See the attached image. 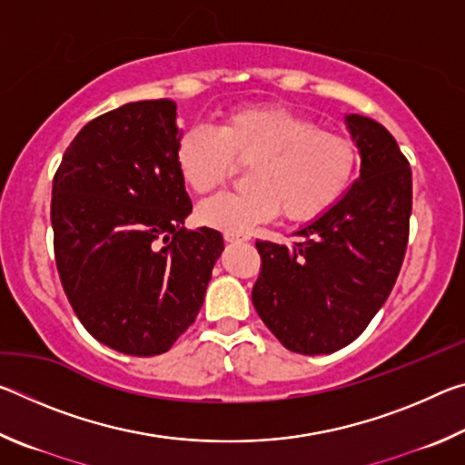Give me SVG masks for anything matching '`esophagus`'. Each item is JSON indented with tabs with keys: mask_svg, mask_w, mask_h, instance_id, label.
Segmentation results:
<instances>
[{
	"mask_svg": "<svg viewBox=\"0 0 465 465\" xmlns=\"http://www.w3.org/2000/svg\"><path fill=\"white\" fill-rule=\"evenodd\" d=\"M225 242H248L250 235L248 233H240V232H223Z\"/></svg>",
	"mask_w": 465,
	"mask_h": 465,
	"instance_id": "obj_1",
	"label": "esophagus"
}]
</instances>
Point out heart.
<instances>
[{"label":"heart","instance_id":"b5f03b06","mask_svg":"<svg viewBox=\"0 0 465 465\" xmlns=\"http://www.w3.org/2000/svg\"><path fill=\"white\" fill-rule=\"evenodd\" d=\"M248 161V186L204 201L196 211L203 225L243 233L279 213L291 223L312 222L349 191L359 147L293 110L254 104L230 110L217 129H188L174 153L180 180L196 194L222 184L233 162Z\"/></svg>","mask_w":465,"mask_h":465}]
</instances>
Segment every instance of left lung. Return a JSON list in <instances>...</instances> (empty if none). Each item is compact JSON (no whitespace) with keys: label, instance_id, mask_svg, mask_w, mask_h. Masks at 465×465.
<instances>
[{"label":"left lung","instance_id":"1","mask_svg":"<svg viewBox=\"0 0 465 465\" xmlns=\"http://www.w3.org/2000/svg\"><path fill=\"white\" fill-rule=\"evenodd\" d=\"M361 176L326 213L285 243L256 242L258 316L285 349L328 355L363 332L402 269L412 211V172L380 123L344 116Z\"/></svg>","mask_w":465,"mask_h":465}]
</instances>
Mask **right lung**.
I'll list each match as a JSON object with an SVG mask.
<instances>
[{
    "label": "right lung",
    "instance_id": "1",
    "mask_svg": "<svg viewBox=\"0 0 465 465\" xmlns=\"http://www.w3.org/2000/svg\"><path fill=\"white\" fill-rule=\"evenodd\" d=\"M180 137L176 102H129L85 124L53 178L63 291L84 328L124 355L170 351L223 252L217 230L183 227L193 203L174 162Z\"/></svg>",
    "mask_w": 465,
    "mask_h": 465
}]
</instances>
